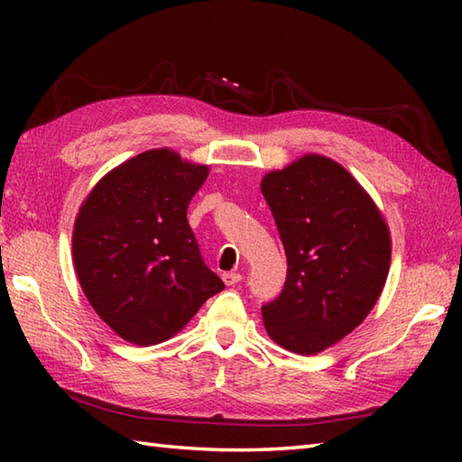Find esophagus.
<instances>
[{
  "instance_id": "obj_1",
  "label": "esophagus",
  "mask_w": 462,
  "mask_h": 462,
  "mask_svg": "<svg viewBox=\"0 0 462 462\" xmlns=\"http://www.w3.org/2000/svg\"><path fill=\"white\" fill-rule=\"evenodd\" d=\"M222 280H224L226 286H234V283L242 282V276L238 272H226V273H222Z\"/></svg>"
}]
</instances>
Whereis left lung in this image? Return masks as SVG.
I'll return each instance as SVG.
<instances>
[{
    "label": "left lung",
    "mask_w": 462,
    "mask_h": 462,
    "mask_svg": "<svg viewBox=\"0 0 462 462\" xmlns=\"http://www.w3.org/2000/svg\"><path fill=\"white\" fill-rule=\"evenodd\" d=\"M288 273L262 306L268 336L300 356L336 346L369 316L391 263V234L367 190L336 161L303 154L262 179Z\"/></svg>",
    "instance_id": "left-lung-1"
}]
</instances>
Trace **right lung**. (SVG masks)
<instances>
[{
  "label": "right lung",
  "instance_id": "1",
  "mask_svg": "<svg viewBox=\"0 0 462 462\" xmlns=\"http://www.w3.org/2000/svg\"><path fill=\"white\" fill-rule=\"evenodd\" d=\"M210 169L172 149L115 166L87 194L73 226V266L85 298L134 346L176 336L224 290L206 266L186 210Z\"/></svg>",
  "mask_w": 462,
  "mask_h": 462
}]
</instances>
